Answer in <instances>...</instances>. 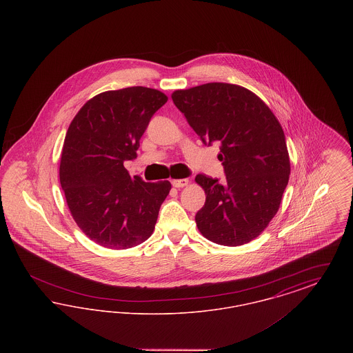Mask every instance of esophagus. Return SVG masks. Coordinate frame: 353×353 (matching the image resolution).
Listing matches in <instances>:
<instances>
[{
	"label": "esophagus",
	"mask_w": 353,
	"mask_h": 353,
	"mask_svg": "<svg viewBox=\"0 0 353 353\" xmlns=\"http://www.w3.org/2000/svg\"><path fill=\"white\" fill-rule=\"evenodd\" d=\"M188 184H189L188 179H181V180H173V181H172V185H173L174 188H184V186H186Z\"/></svg>",
	"instance_id": "1"
}]
</instances>
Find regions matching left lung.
I'll use <instances>...</instances> for the list:
<instances>
[{"label":"left lung","mask_w":353,"mask_h":353,"mask_svg":"<svg viewBox=\"0 0 353 353\" xmlns=\"http://www.w3.org/2000/svg\"><path fill=\"white\" fill-rule=\"evenodd\" d=\"M172 101L205 145H219L226 176H196L206 194L196 214L199 230L223 246L250 242L276 214L288 184L290 157L282 125L265 101L236 84L176 90Z\"/></svg>","instance_id":"left-lung-1"}]
</instances>
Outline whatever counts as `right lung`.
Returning a JSON list of instances; mask_svg holds the SVG:
<instances>
[{
	"label": "right lung",
	"mask_w": 353,
	"mask_h": 353,
	"mask_svg": "<svg viewBox=\"0 0 353 353\" xmlns=\"http://www.w3.org/2000/svg\"><path fill=\"white\" fill-rule=\"evenodd\" d=\"M167 101L161 91L141 85L105 91L70 123L61 186L79 229L103 248L130 249L153 233L170 183L131 177L124 161L136 159L150 120Z\"/></svg>",
	"instance_id": "add662e5"
}]
</instances>
